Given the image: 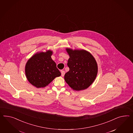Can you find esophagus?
I'll return each mask as SVG.
<instances>
[{"instance_id": "1", "label": "esophagus", "mask_w": 133, "mask_h": 133, "mask_svg": "<svg viewBox=\"0 0 133 133\" xmlns=\"http://www.w3.org/2000/svg\"><path fill=\"white\" fill-rule=\"evenodd\" d=\"M65 73V72L64 71H61V76H64Z\"/></svg>"}]
</instances>
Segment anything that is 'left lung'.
Masks as SVG:
<instances>
[{"label": "left lung", "mask_w": 133, "mask_h": 133, "mask_svg": "<svg viewBox=\"0 0 133 133\" xmlns=\"http://www.w3.org/2000/svg\"><path fill=\"white\" fill-rule=\"evenodd\" d=\"M70 58L67 65L69 71L64 76L65 81L72 89L81 90L88 88L97 76L98 67L94 57L84 50L66 49Z\"/></svg>", "instance_id": "8db88e82"}]
</instances>
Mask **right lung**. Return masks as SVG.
Listing matches in <instances>:
<instances>
[{
  "label": "right lung",
  "mask_w": 133,
  "mask_h": 133,
  "mask_svg": "<svg viewBox=\"0 0 133 133\" xmlns=\"http://www.w3.org/2000/svg\"><path fill=\"white\" fill-rule=\"evenodd\" d=\"M52 52L36 54L27 62L25 67L26 78L36 88L48 85L56 77L61 75L56 63L51 58Z\"/></svg>",
  "instance_id": "right-lung-1"
}]
</instances>
